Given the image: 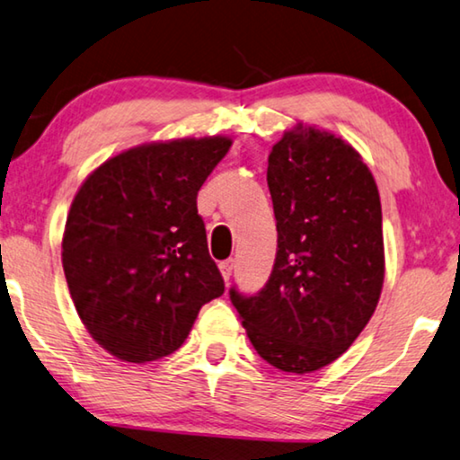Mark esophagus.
Here are the masks:
<instances>
[{"label": "esophagus", "instance_id": "34e87169", "mask_svg": "<svg viewBox=\"0 0 460 460\" xmlns=\"http://www.w3.org/2000/svg\"><path fill=\"white\" fill-rule=\"evenodd\" d=\"M232 270H234V259H226V261L219 263V271H222L224 279H230Z\"/></svg>", "mask_w": 460, "mask_h": 460}]
</instances>
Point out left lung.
<instances>
[{
    "mask_svg": "<svg viewBox=\"0 0 460 460\" xmlns=\"http://www.w3.org/2000/svg\"><path fill=\"white\" fill-rule=\"evenodd\" d=\"M278 252L257 295L230 288L251 344L279 371L336 361L374 315L384 284L382 205L358 153L325 130L284 132L268 157Z\"/></svg>",
    "mask_w": 460,
    "mask_h": 460,
    "instance_id": "obj_1",
    "label": "left lung"
}]
</instances>
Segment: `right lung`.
I'll list each match as a JSON object with an SVG mask.
<instances>
[{"instance_id": "add662e5", "label": "right lung", "mask_w": 460, "mask_h": 460, "mask_svg": "<svg viewBox=\"0 0 460 460\" xmlns=\"http://www.w3.org/2000/svg\"><path fill=\"white\" fill-rule=\"evenodd\" d=\"M230 145L205 137L128 149L72 201L62 241L70 296L95 342L122 361L172 355L199 309L224 295L197 192Z\"/></svg>"}]
</instances>
